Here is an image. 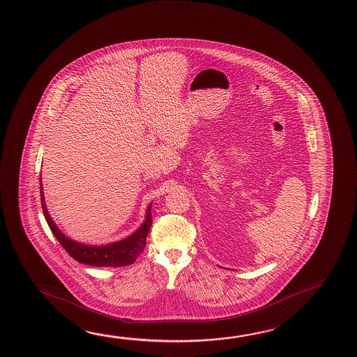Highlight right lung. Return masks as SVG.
<instances>
[{
    "label": "right lung",
    "instance_id": "1",
    "mask_svg": "<svg viewBox=\"0 0 357 357\" xmlns=\"http://www.w3.org/2000/svg\"><path fill=\"white\" fill-rule=\"evenodd\" d=\"M39 184H40V203L43 208L44 218L47 220L48 226L54 234L56 240L59 241L66 252L69 253L74 259H77V262L93 266V267H122V266L133 264L138 256L142 253L143 248L146 246V238L152 225V215H151L152 204L147 208L144 222L136 232L132 234L131 236L126 237L121 241L112 242L109 245L90 246V245H84L80 242L68 238L58 229V226L55 225L54 221L50 218L44 203L42 181Z\"/></svg>",
    "mask_w": 357,
    "mask_h": 357
}]
</instances>
